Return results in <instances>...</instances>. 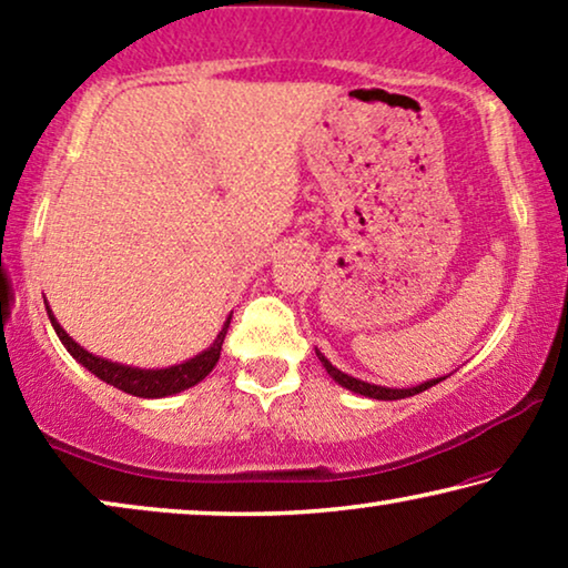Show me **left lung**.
Segmentation results:
<instances>
[{
	"label": "left lung",
	"mask_w": 568,
	"mask_h": 568,
	"mask_svg": "<svg viewBox=\"0 0 568 568\" xmlns=\"http://www.w3.org/2000/svg\"><path fill=\"white\" fill-rule=\"evenodd\" d=\"M315 354H317V359H321V364L325 367V372H328V375L336 379V383L341 385V387H346V390H352V393H356V395H364V398H375V400H400V398H410V395H418V393H424V390H429V387H434L437 383H442V379L445 377H437V379H426V383H422V385H416V387H385V385H372V383H364V379H359V377H352V375H346V372H341V369H336L333 367V364L325 359V356L317 352L315 348Z\"/></svg>",
	"instance_id": "obj_1"
}]
</instances>
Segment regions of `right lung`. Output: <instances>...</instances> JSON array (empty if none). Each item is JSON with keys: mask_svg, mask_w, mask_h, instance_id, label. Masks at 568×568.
<instances>
[{"mask_svg": "<svg viewBox=\"0 0 568 568\" xmlns=\"http://www.w3.org/2000/svg\"><path fill=\"white\" fill-rule=\"evenodd\" d=\"M45 313H49V321L53 325V331H57L61 344H64L67 352L72 354L84 369L92 372L98 379H103V383L119 387L123 393L136 395V398H168V395H175L181 390H189L193 385H199L201 379L216 367V362H220L224 336H227V328L232 321L230 315L227 321H224L222 331L216 333L214 344L204 348L201 354L191 356L189 362L173 364V367H162V369H142V367H129V364L111 362V359H103V356L90 354L88 348H82L64 328H61L57 315L51 313L49 305H45Z\"/></svg>", "mask_w": 568, "mask_h": 568, "instance_id": "obj_1", "label": "right lung"}]
</instances>
